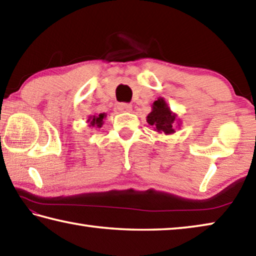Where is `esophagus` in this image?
Returning a JSON list of instances; mask_svg holds the SVG:
<instances>
[{
    "instance_id": "34e87169",
    "label": "esophagus",
    "mask_w": 256,
    "mask_h": 256,
    "mask_svg": "<svg viewBox=\"0 0 256 256\" xmlns=\"http://www.w3.org/2000/svg\"><path fill=\"white\" fill-rule=\"evenodd\" d=\"M120 112H131L132 110V105L131 104H126V102H120L118 106Z\"/></svg>"
}]
</instances>
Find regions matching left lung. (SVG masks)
Listing matches in <instances>:
<instances>
[{"label": "left lung", "instance_id": "obj_1", "mask_svg": "<svg viewBox=\"0 0 256 256\" xmlns=\"http://www.w3.org/2000/svg\"><path fill=\"white\" fill-rule=\"evenodd\" d=\"M151 112L146 116V122L154 128L156 132L168 134L175 133L176 128H180L182 120L176 112H172L168 104L162 97L154 100L151 106Z\"/></svg>", "mask_w": 256, "mask_h": 256}]
</instances>
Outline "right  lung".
<instances>
[{
    "label": "right lung",
    "instance_id": "obj_1",
    "mask_svg": "<svg viewBox=\"0 0 256 256\" xmlns=\"http://www.w3.org/2000/svg\"><path fill=\"white\" fill-rule=\"evenodd\" d=\"M104 118H106L105 112H100L99 115H90L86 120V123L89 124V128H102Z\"/></svg>",
    "mask_w": 256,
    "mask_h": 256
}]
</instances>
